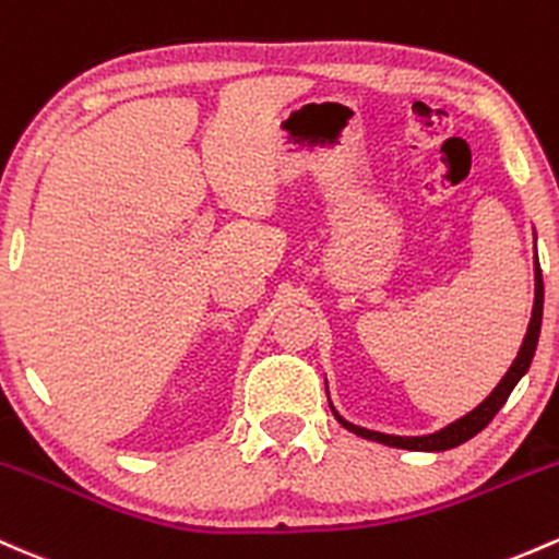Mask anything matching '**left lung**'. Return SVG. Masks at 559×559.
Returning a JSON list of instances; mask_svg holds the SVG:
<instances>
[{"label": "left lung", "mask_w": 559, "mask_h": 559, "mask_svg": "<svg viewBox=\"0 0 559 559\" xmlns=\"http://www.w3.org/2000/svg\"><path fill=\"white\" fill-rule=\"evenodd\" d=\"M533 278H536V289H533V312H531L528 331H525V336H523V345H520V349H518V358L512 360V366H509L504 377H501V382L490 390V395L486 397V401H483L480 406L472 408L469 414L459 416L456 421L435 429V432H429V435H388V432H377V429L358 427V425H353V421H347L345 416H340V411H336L334 403L329 401L331 414H334L336 421H340L345 429H349V432L360 435V438H366V440H373V443L390 445V449L449 451V449H456V445L467 443V440L475 438L480 429L488 427V421L499 414V408L504 406L507 397L512 395L514 388H518L520 379H523L525 371L531 369V360H533V355H536V345H538V334H542V316H544V281H542V267H538V254H536V260H533Z\"/></svg>", "instance_id": "obj_1"}]
</instances>
